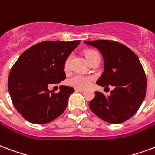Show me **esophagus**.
<instances>
[{
  "instance_id": "34e87169",
  "label": "esophagus",
  "mask_w": 155,
  "mask_h": 155,
  "mask_svg": "<svg viewBox=\"0 0 155 155\" xmlns=\"http://www.w3.org/2000/svg\"><path fill=\"white\" fill-rule=\"evenodd\" d=\"M74 90H75L76 92H81V93L84 92V89H77V88H76V89H74Z\"/></svg>"
}]
</instances>
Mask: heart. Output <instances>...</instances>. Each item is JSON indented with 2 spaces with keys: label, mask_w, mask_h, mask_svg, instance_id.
I'll use <instances>...</instances> for the list:
<instances>
[{
  "label": "heart",
  "mask_w": 155,
  "mask_h": 155,
  "mask_svg": "<svg viewBox=\"0 0 155 155\" xmlns=\"http://www.w3.org/2000/svg\"><path fill=\"white\" fill-rule=\"evenodd\" d=\"M98 55L97 51H87L85 52V56H86L87 60L90 61L93 57L95 56ZM70 61H71V57H68L66 58V61H65V69H68L70 66ZM93 81V78L89 75H85V74H74L72 77H71L68 80V83L70 85L73 87H75L77 89H84L89 86Z\"/></svg>",
  "instance_id": "1"
}]
</instances>
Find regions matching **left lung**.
I'll return each mask as SVG.
<instances>
[{
  "label": "left lung",
  "mask_w": 155,
  "mask_h": 155,
  "mask_svg": "<svg viewBox=\"0 0 155 155\" xmlns=\"http://www.w3.org/2000/svg\"><path fill=\"white\" fill-rule=\"evenodd\" d=\"M97 48L104 58V71L97 81L114 86L109 96L95 92L89 108L102 120L117 124L130 118L145 99L146 76L138 57L127 46L110 40L84 41Z\"/></svg>",
  "instance_id": "left-lung-1"
}]
</instances>
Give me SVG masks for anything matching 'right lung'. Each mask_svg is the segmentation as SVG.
Instances as JSON below:
<instances>
[{"label": "right lung", "instance_id": "add662e5", "mask_svg": "<svg viewBox=\"0 0 155 155\" xmlns=\"http://www.w3.org/2000/svg\"><path fill=\"white\" fill-rule=\"evenodd\" d=\"M80 42L44 41L18 58L9 74L8 89L14 106L25 120L45 124L64 113L74 89L61 85L54 94L48 86L66 79L65 61Z\"/></svg>", "mask_w": 155, "mask_h": 155}]
</instances>
